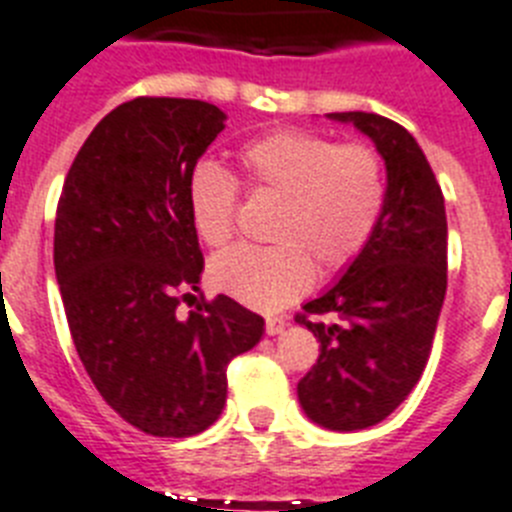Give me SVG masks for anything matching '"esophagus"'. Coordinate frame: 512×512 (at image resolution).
<instances>
[{
  "label": "esophagus",
  "mask_w": 512,
  "mask_h": 512,
  "mask_svg": "<svg viewBox=\"0 0 512 512\" xmlns=\"http://www.w3.org/2000/svg\"><path fill=\"white\" fill-rule=\"evenodd\" d=\"M285 318H266V334L269 336H277L285 331Z\"/></svg>",
  "instance_id": "34e87169"
}]
</instances>
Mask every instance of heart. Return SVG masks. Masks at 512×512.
Segmentation results:
<instances>
[{"label": "heart", "instance_id": "b5f03b06", "mask_svg": "<svg viewBox=\"0 0 512 512\" xmlns=\"http://www.w3.org/2000/svg\"><path fill=\"white\" fill-rule=\"evenodd\" d=\"M248 189L277 196L274 246H238L214 256L209 279L259 310L300 298L316 277L349 266L368 246L386 204V173L368 144H336L308 131H274L240 152ZM238 181L199 163L189 178V212L199 238L220 248L233 238Z\"/></svg>", "mask_w": 512, "mask_h": 512}]
</instances>
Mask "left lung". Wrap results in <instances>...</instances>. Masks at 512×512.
I'll use <instances>...</instances> for the list:
<instances>
[{
    "label": "left lung",
    "instance_id": "8db88e82",
    "mask_svg": "<svg viewBox=\"0 0 512 512\" xmlns=\"http://www.w3.org/2000/svg\"><path fill=\"white\" fill-rule=\"evenodd\" d=\"M329 119L375 144L386 163V204L368 246L298 316L321 342L298 399L310 422L355 432L383 422L425 370L448 285V222L435 173L404 126L365 111ZM323 312L337 321H307Z\"/></svg>",
    "mask_w": 512,
    "mask_h": 512
}]
</instances>
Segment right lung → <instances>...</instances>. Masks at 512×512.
Masks as SVG:
<instances>
[{
	"instance_id": "obj_1",
	"label": "right lung",
	"mask_w": 512,
	"mask_h": 512,
	"mask_svg": "<svg viewBox=\"0 0 512 512\" xmlns=\"http://www.w3.org/2000/svg\"><path fill=\"white\" fill-rule=\"evenodd\" d=\"M225 121L204 100L121 103L85 139L56 207L54 269L77 355L113 412L155 438L214 425L227 362L264 336V318L227 295L176 310L204 272L189 178Z\"/></svg>"
}]
</instances>
